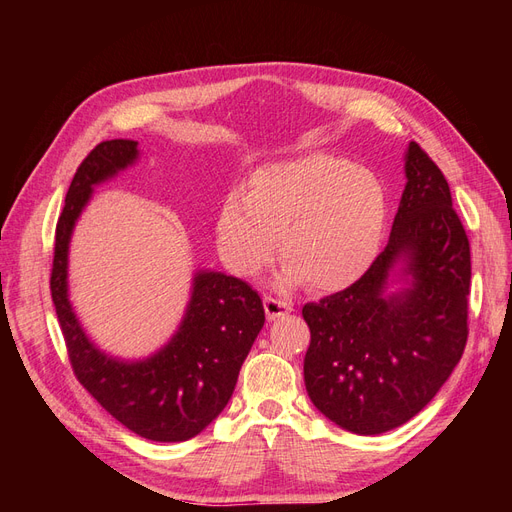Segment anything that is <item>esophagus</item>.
Listing matches in <instances>:
<instances>
[{
	"mask_svg": "<svg viewBox=\"0 0 512 512\" xmlns=\"http://www.w3.org/2000/svg\"><path fill=\"white\" fill-rule=\"evenodd\" d=\"M265 312H267L269 320H275V318L286 316L288 312H292V305L288 301L271 297V294H265Z\"/></svg>",
	"mask_w": 512,
	"mask_h": 512,
	"instance_id": "obj_1",
	"label": "esophagus"
}]
</instances>
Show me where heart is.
<instances>
[{
	"label": "heart",
	"mask_w": 512,
	"mask_h": 512,
	"mask_svg": "<svg viewBox=\"0 0 512 512\" xmlns=\"http://www.w3.org/2000/svg\"><path fill=\"white\" fill-rule=\"evenodd\" d=\"M384 224L386 192L371 170L309 153L262 166L243 192L226 194L215 239L224 265L239 277L265 271L280 239L282 286L339 290L371 267Z\"/></svg>",
	"instance_id": "obj_1"
}]
</instances>
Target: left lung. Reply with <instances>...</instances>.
Segmentation results:
<instances>
[{
  "mask_svg": "<svg viewBox=\"0 0 512 512\" xmlns=\"http://www.w3.org/2000/svg\"><path fill=\"white\" fill-rule=\"evenodd\" d=\"M406 190L391 239L342 292L303 305L312 333L305 389L333 423L361 436L404 425L453 374L468 342L470 241L442 170L410 143ZM415 277L386 300L385 277L401 256Z\"/></svg>",
  "mask_w": 512,
  "mask_h": 512,
  "instance_id": "1",
  "label": "left lung"
}]
</instances>
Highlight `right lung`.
<instances>
[{"label": "right lung", "instance_id": "add662e5", "mask_svg": "<svg viewBox=\"0 0 512 512\" xmlns=\"http://www.w3.org/2000/svg\"><path fill=\"white\" fill-rule=\"evenodd\" d=\"M136 141L115 138L76 168L55 228L51 297L76 380L121 425L153 442H183L203 431L235 391L239 369L265 324L260 294L224 273H198L179 333L143 363H119L91 346L68 301L72 226L91 188L136 158Z\"/></svg>", "mask_w": 512, "mask_h": 512}]
</instances>
